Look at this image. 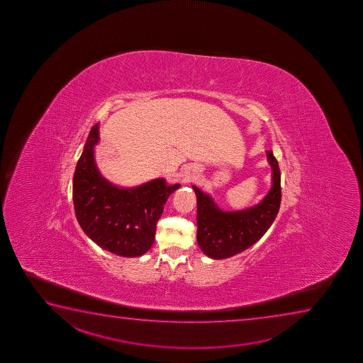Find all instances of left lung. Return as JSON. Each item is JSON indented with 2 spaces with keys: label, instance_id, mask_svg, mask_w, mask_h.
Segmentation results:
<instances>
[{
  "label": "left lung",
  "instance_id": "left-lung-1",
  "mask_svg": "<svg viewBox=\"0 0 363 363\" xmlns=\"http://www.w3.org/2000/svg\"><path fill=\"white\" fill-rule=\"evenodd\" d=\"M272 167V187L259 204L238 211H223L213 198L192 186L196 196V240L205 255L221 260L244 252L267 232L281 205V171L267 150Z\"/></svg>",
  "mask_w": 363,
  "mask_h": 363
}]
</instances>
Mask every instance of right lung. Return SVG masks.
Masks as SVG:
<instances>
[{
    "mask_svg": "<svg viewBox=\"0 0 363 363\" xmlns=\"http://www.w3.org/2000/svg\"><path fill=\"white\" fill-rule=\"evenodd\" d=\"M99 124L91 128L73 179V201L79 225L94 243L116 255L141 256L155 238L157 222L171 193L181 184L155 179L120 188L104 179L94 162Z\"/></svg>",
    "mask_w": 363,
    "mask_h": 363,
    "instance_id": "1",
    "label": "right lung"
}]
</instances>
